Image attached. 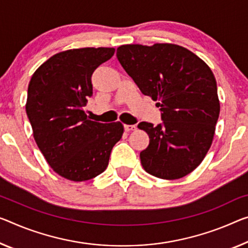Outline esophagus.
Segmentation results:
<instances>
[{"label": "esophagus", "instance_id": "esophagus-1", "mask_svg": "<svg viewBox=\"0 0 248 248\" xmlns=\"http://www.w3.org/2000/svg\"><path fill=\"white\" fill-rule=\"evenodd\" d=\"M124 128H125V131H126V132L134 131V129L136 128V125H127V124H125L124 125Z\"/></svg>", "mask_w": 248, "mask_h": 248}]
</instances>
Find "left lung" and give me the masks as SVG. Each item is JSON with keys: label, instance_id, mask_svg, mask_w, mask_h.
<instances>
[{"label": "left lung", "instance_id": "left-lung-1", "mask_svg": "<svg viewBox=\"0 0 248 248\" xmlns=\"http://www.w3.org/2000/svg\"><path fill=\"white\" fill-rule=\"evenodd\" d=\"M117 60L144 95L158 101L163 122H140L150 136L140 152L148 174L177 180L193 172L212 145L219 116L215 76L203 60L180 45H122Z\"/></svg>", "mask_w": 248, "mask_h": 248}]
</instances>
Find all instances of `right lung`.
Instances as JSON below:
<instances>
[{"instance_id": "1", "label": "right lung", "mask_w": 248, "mask_h": 248, "mask_svg": "<svg viewBox=\"0 0 248 248\" xmlns=\"http://www.w3.org/2000/svg\"><path fill=\"white\" fill-rule=\"evenodd\" d=\"M113 47L73 48L58 53L34 72L25 109L34 140L54 172L66 180L89 181L104 172L121 122L90 121L84 112L92 96L93 72L114 55Z\"/></svg>"}]
</instances>
